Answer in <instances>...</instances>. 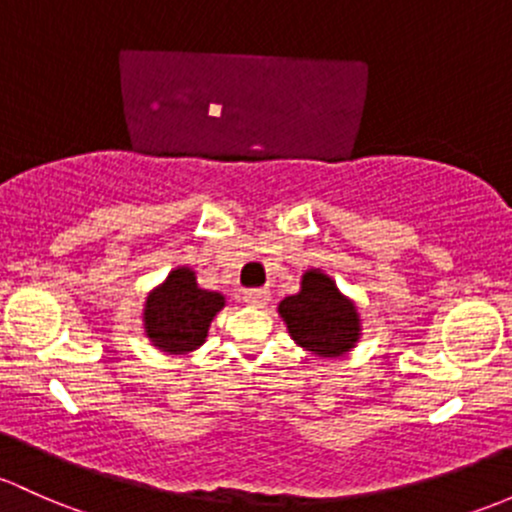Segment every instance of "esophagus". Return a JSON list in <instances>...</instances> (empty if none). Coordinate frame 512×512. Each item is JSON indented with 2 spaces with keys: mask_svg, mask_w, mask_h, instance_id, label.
<instances>
[{
  "mask_svg": "<svg viewBox=\"0 0 512 512\" xmlns=\"http://www.w3.org/2000/svg\"><path fill=\"white\" fill-rule=\"evenodd\" d=\"M242 299L250 306H265L267 301H270V292H267V289H247Z\"/></svg>",
  "mask_w": 512,
  "mask_h": 512,
  "instance_id": "esophagus-1",
  "label": "esophagus"
}]
</instances>
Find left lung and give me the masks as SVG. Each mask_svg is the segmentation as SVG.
Returning <instances> with one entry per match:
<instances>
[{
    "instance_id": "obj_1",
    "label": "left lung",
    "mask_w": 512,
    "mask_h": 512,
    "mask_svg": "<svg viewBox=\"0 0 512 512\" xmlns=\"http://www.w3.org/2000/svg\"><path fill=\"white\" fill-rule=\"evenodd\" d=\"M279 314L294 341L321 358L348 353L360 336L355 304L319 270H309L301 277V292L284 299Z\"/></svg>"
}]
</instances>
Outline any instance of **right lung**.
Wrapping results in <instances>:
<instances>
[{
  "label": "right lung",
  "instance_id": "right-lung-1",
  "mask_svg": "<svg viewBox=\"0 0 512 512\" xmlns=\"http://www.w3.org/2000/svg\"><path fill=\"white\" fill-rule=\"evenodd\" d=\"M223 306V294L201 289L196 284V274L188 267H179L147 297L144 328L159 351H196L206 341L208 326Z\"/></svg>",
  "mask_w": 512,
  "mask_h": 512
}]
</instances>
